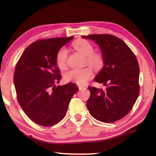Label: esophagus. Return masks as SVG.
Wrapping results in <instances>:
<instances>
[{"mask_svg": "<svg viewBox=\"0 0 156 156\" xmlns=\"http://www.w3.org/2000/svg\"><path fill=\"white\" fill-rule=\"evenodd\" d=\"M78 89H79V90L81 91V90H84V89H86L87 87L84 86H83V85H78Z\"/></svg>", "mask_w": 156, "mask_h": 156, "instance_id": "1", "label": "esophagus"}]
</instances>
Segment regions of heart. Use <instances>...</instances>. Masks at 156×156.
<instances>
[{
    "instance_id": "obj_1",
    "label": "heart",
    "mask_w": 156,
    "mask_h": 156,
    "mask_svg": "<svg viewBox=\"0 0 156 156\" xmlns=\"http://www.w3.org/2000/svg\"><path fill=\"white\" fill-rule=\"evenodd\" d=\"M76 50L87 56V63L95 69H100L104 65V60L99 54L94 53V49L92 44L85 40H78L73 44ZM67 49L61 47L57 52L56 60L60 69H65L67 58ZM93 76V71L91 67L83 69H72L65 73V80L73 82L78 84H84Z\"/></svg>"
}]
</instances>
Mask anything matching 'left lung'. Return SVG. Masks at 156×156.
Masks as SVG:
<instances>
[{
  "label": "left lung",
  "mask_w": 156,
  "mask_h": 156,
  "mask_svg": "<svg viewBox=\"0 0 156 156\" xmlns=\"http://www.w3.org/2000/svg\"><path fill=\"white\" fill-rule=\"evenodd\" d=\"M82 38L94 41L102 52L104 66L94 81L106 86L105 91L89 87L87 107L91 116L102 122L122 119L133 108L140 93V68L127 44L111 34H91Z\"/></svg>",
  "instance_id": "obj_1"
}]
</instances>
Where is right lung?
<instances>
[{
    "instance_id": "right-lung-1",
    "label": "right lung",
    "mask_w": 156,
    "mask_h": 156,
    "mask_svg": "<svg viewBox=\"0 0 156 156\" xmlns=\"http://www.w3.org/2000/svg\"><path fill=\"white\" fill-rule=\"evenodd\" d=\"M73 38L34 42L16 66L14 83L18 102L30 119L39 125L52 126L62 120L71 99L78 90L72 83L55 86L61 79L56 66L57 52Z\"/></svg>"
}]
</instances>
